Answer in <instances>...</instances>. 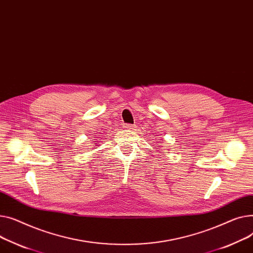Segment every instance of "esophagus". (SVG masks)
Wrapping results in <instances>:
<instances>
[{"label": "esophagus", "instance_id": "esophagus-1", "mask_svg": "<svg viewBox=\"0 0 253 253\" xmlns=\"http://www.w3.org/2000/svg\"><path fill=\"white\" fill-rule=\"evenodd\" d=\"M124 128L125 129H133V128H135V126L126 124V125H124Z\"/></svg>", "mask_w": 253, "mask_h": 253}]
</instances>
